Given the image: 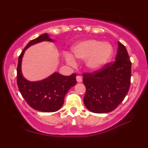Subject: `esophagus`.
<instances>
[{
  "label": "esophagus",
  "instance_id": "34e87169",
  "mask_svg": "<svg viewBox=\"0 0 148 148\" xmlns=\"http://www.w3.org/2000/svg\"><path fill=\"white\" fill-rule=\"evenodd\" d=\"M76 81H77L78 83H81V82L83 81V79H82L81 76H76Z\"/></svg>",
  "mask_w": 148,
  "mask_h": 148
}]
</instances>
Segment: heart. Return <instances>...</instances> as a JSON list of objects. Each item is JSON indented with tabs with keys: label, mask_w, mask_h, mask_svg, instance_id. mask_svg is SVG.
Returning a JSON list of instances; mask_svg holds the SVG:
<instances>
[{
	"label": "heart",
	"mask_w": 148,
	"mask_h": 148,
	"mask_svg": "<svg viewBox=\"0 0 148 148\" xmlns=\"http://www.w3.org/2000/svg\"><path fill=\"white\" fill-rule=\"evenodd\" d=\"M75 58L85 60V66L90 72H96L106 66L112 58L114 49L109 42L90 39L80 42L72 48ZM65 58L69 65H74L76 60L72 55L66 54Z\"/></svg>",
	"instance_id": "obj_1"
}]
</instances>
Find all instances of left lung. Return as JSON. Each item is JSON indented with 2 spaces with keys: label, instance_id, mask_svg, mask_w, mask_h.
I'll return each mask as SVG.
<instances>
[{
  "label": "left lung",
  "instance_id": "obj_1",
  "mask_svg": "<svg viewBox=\"0 0 148 148\" xmlns=\"http://www.w3.org/2000/svg\"><path fill=\"white\" fill-rule=\"evenodd\" d=\"M132 64L125 46L118 42L116 60L92 74H83L86 88L83 102L94 113L116 109L127 95L130 85Z\"/></svg>",
  "mask_w": 148,
  "mask_h": 148
}]
</instances>
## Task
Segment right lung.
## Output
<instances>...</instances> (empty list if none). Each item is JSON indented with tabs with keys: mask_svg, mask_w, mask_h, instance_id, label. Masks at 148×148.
Here are the masks:
<instances>
[{
	"mask_svg": "<svg viewBox=\"0 0 148 148\" xmlns=\"http://www.w3.org/2000/svg\"><path fill=\"white\" fill-rule=\"evenodd\" d=\"M54 42L47 33L28 42L18 58L17 67V85L21 95L33 109L42 112H54L61 108L65 94L76 84V74L63 76L58 72L53 73L45 79L29 81L23 75L21 64L25 51L30 46L38 42Z\"/></svg>",
	"mask_w": 148,
	"mask_h": 148,
	"instance_id": "right-lung-1",
	"label": "right lung"
}]
</instances>
